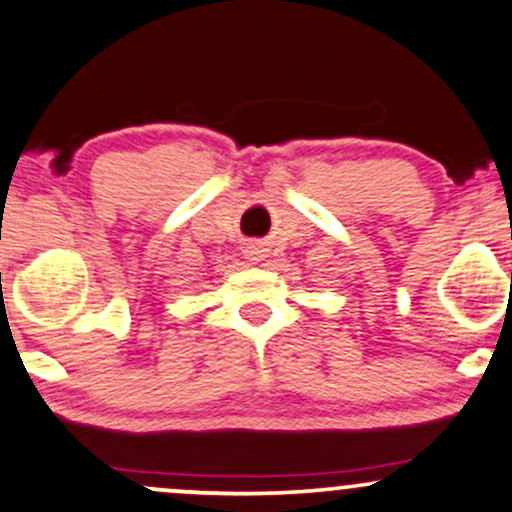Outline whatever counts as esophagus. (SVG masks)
<instances>
[{
  "label": "esophagus",
  "instance_id": "obj_1",
  "mask_svg": "<svg viewBox=\"0 0 512 512\" xmlns=\"http://www.w3.org/2000/svg\"><path fill=\"white\" fill-rule=\"evenodd\" d=\"M245 255H248V260H252V262H255V260H260V250H257L255 245H252V248L245 250Z\"/></svg>",
  "mask_w": 512,
  "mask_h": 512
}]
</instances>
